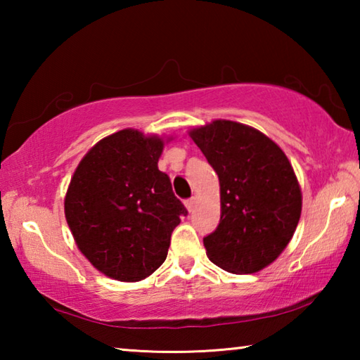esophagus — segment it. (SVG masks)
<instances>
[{
	"label": "esophagus",
	"mask_w": 360,
	"mask_h": 360,
	"mask_svg": "<svg viewBox=\"0 0 360 360\" xmlns=\"http://www.w3.org/2000/svg\"><path fill=\"white\" fill-rule=\"evenodd\" d=\"M186 208H187V211L188 212H192L193 211V208H195V198H188V200H186Z\"/></svg>",
	"instance_id": "obj_1"
}]
</instances>
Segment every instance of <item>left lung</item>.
<instances>
[{
	"instance_id": "8db88e82",
	"label": "left lung",
	"mask_w": 360,
	"mask_h": 360,
	"mask_svg": "<svg viewBox=\"0 0 360 360\" xmlns=\"http://www.w3.org/2000/svg\"><path fill=\"white\" fill-rule=\"evenodd\" d=\"M188 135L221 186V221L203 238L206 255L235 275L264 270L289 245L302 214V188L288 155L233 120H212Z\"/></svg>"
}]
</instances>
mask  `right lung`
Returning <instances> with one entry per match:
<instances>
[{
	"instance_id": "add662e5",
	"label": "right lung",
	"mask_w": 360,
	"mask_h": 360,
	"mask_svg": "<svg viewBox=\"0 0 360 360\" xmlns=\"http://www.w3.org/2000/svg\"><path fill=\"white\" fill-rule=\"evenodd\" d=\"M172 138L124 129L100 139L79 162L65 195V217L77 249L96 270L122 283L150 276L187 214L158 169Z\"/></svg>"
}]
</instances>
